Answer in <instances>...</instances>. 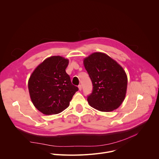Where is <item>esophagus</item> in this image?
Returning <instances> with one entry per match:
<instances>
[{
  "instance_id": "esophagus-1",
  "label": "esophagus",
  "mask_w": 159,
  "mask_h": 159,
  "mask_svg": "<svg viewBox=\"0 0 159 159\" xmlns=\"http://www.w3.org/2000/svg\"><path fill=\"white\" fill-rule=\"evenodd\" d=\"M78 88H79V90L81 91V90L82 89V86H81V85H79V86H78Z\"/></svg>"
}]
</instances>
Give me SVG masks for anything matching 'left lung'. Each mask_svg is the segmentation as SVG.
Wrapping results in <instances>:
<instances>
[{
    "mask_svg": "<svg viewBox=\"0 0 159 159\" xmlns=\"http://www.w3.org/2000/svg\"><path fill=\"white\" fill-rule=\"evenodd\" d=\"M83 64L93 83L89 104L102 112L117 109L127 91V76L123 68L106 53L94 52L83 60Z\"/></svg>",
    "mask_w": 159,
    "mask_h": 159,
    "instance_id": "left-lung-1",
    "label": "left lung"
}]
</instances>
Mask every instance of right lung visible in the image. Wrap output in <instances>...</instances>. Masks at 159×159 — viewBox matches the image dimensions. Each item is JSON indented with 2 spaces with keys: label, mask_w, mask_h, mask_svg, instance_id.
<instances>
[{
  "label": "right lung",
  "mask_w": 159,
  "mask_h": 159,
  "mask_svg": "<svg viewBox=\"0 0 159 159\" xmlns=\"http://www.w3.org/2000/svg\"><path fill=\"white\" fill-rule=\"evenodd\" d=\"M69 60L61 56L46 58L30 75L28 88L34 106L45 115L61 112L70 106L78 87L66 73Z\"/></svg>",
  "instance_id": "add662e5"
}]
</instances>
